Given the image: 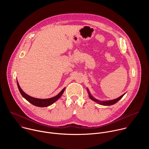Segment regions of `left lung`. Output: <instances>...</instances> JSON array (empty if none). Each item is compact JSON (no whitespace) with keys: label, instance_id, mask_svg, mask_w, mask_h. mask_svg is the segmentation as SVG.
<instances>
[{"label":"left lung","instance_id":"1","mask_svg":"<svg viewBox=\"0 0 149 149\" xmlns=\"http://www.w3.org/2000/svg\"><path fill=\"white\" fill-rule=\"evenodd\" d=\"M87 91H88V94H89V97H90V99L91 100H92L93 101H95V102H98L99 104H101V105H113V104H116L117 102H118L123 96H124V95L125 94H123L121 96H120V97H118V98H116V99H114V100H110V101H99V100H97V99H95V98H94L91 95V94L90 93V92H89V90L87 89Z\"/></svg>","mask_w":149,"mask_h":149}]
</instances>
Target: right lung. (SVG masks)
Listing matches in <instances>:
<instances>
[{
    "instance_id": "right-lung-1",
    "label": "right lung",
    "mask_w": 149,
    "mask_h": 149,
    "mask_svg": "<svg viewBox=\"0 0 149 149\" xmlns=\"http://www.w3.org/2000/svg\"><path fill=\"white\" fill-rule=\"evenodd\" d=\"M17 84L18 89H19L21 95H22V97L24 98H25L28 101H29L32 104H33L35 106H37V107H47V106H49V105L52 104L54 102H55L56 101H57L61 97V96L62 95V94H63V91H64L65 88H63L57 95H56L52 98H47V99H39V98H36L31 97V96L28 95V94H26L25 92H24L23 90L20 87L17 81Z\"/></svg>"
}]
</instances>
